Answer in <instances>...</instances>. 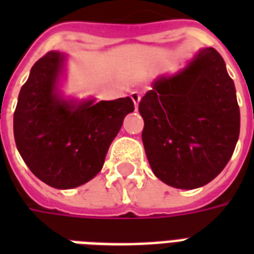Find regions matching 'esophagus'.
I'll return each instance as SVG.
<instances>
[{
  "label": "esophagus",
  "instance_id": "1",
  "mask_svg": "<svg viewBox=\"0 0 254 254\" xmlns=\"http://www.w3.org/2000/svg\"><path fill=\"white\" fill-rule=\"evenodd\" d=\"M130 98H132L133 103H134V107H137L138 102H140V94L136 92V91H133V92H130Z\"/></svg>",
  "mask_w": 254,
  "mask_h": 254
}]
</instances>
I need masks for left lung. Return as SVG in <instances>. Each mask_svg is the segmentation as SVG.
<instances>
[{"label":"left lung","mask_w":254,"mask_h":254,"mask_svg":"<svg viewBox=\"0 0 254 254\" xmlns=\"http://www.w3.org/2000/svg\"><path fill=\"white\" fill-rule=\"evenodd\" d=\"M149 166L160 181L196 189L223 170L240 137L234 81L212 47L173 76H159L140 100Z\"/></svg>","instance_id":"obj_1"}]
</instances>
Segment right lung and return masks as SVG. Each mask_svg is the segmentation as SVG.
Masks as SVG:
<instances>
[{"label":"right lung","instance_id":"obj_1","mask_svg":"<svg viewBox=\"0 0 254 254\" xmlns=\"http://www.w3.org/2000/svg\"><path fill=\"white\" fill-rule=\"evenodd\" d=\"M66 54L49 52L31 67L13 114L16 147L30 170L56 189L91 181L133 100L66 99L60 92Z\"/></svg>","mask_w":254,"mask_h":254}]
</instances>
